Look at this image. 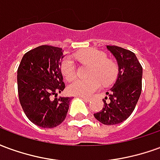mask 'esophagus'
Segmentation results:
<instances>
[{"instance_id":"esophagus-1","label":"esophagus","mask_w":160,"mask_h":160,"mask_svg":"<svg viewBox=\"0 0 160 160\" xmlns=\"http://www.w3.org/2000/svg\"><path fill=\"white\" fill-rule=\"evenodd\" d=\"M80 98H82L84 101H86V102H90L91 98H87V97H82V96H80Z\"/></svg>"}]
</instances>
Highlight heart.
<instances>
[{"mask_svg":"<svg viewBox=\"0 0 160 160\" xmlns=\"http://www.w3.org/2000/svg\"><path fill=\"white\" fill-rule=\"evenodd\" d=\"M75 57L81 62L92 65L89 79L76 78L72 80L68 87L70 94L75 96L88 97L98 90L101 87V81L104 85L113 82L118 76V68L117 64L106 59V54L94 48L86 49L76 53ZM62 73L66 80H71L75 76L76 67L70 57H66L61 65Z\"/></svg>","mask_w":160,"mask_h":160,"instance_id":"heart-1","label":"heart"}]
</instances>
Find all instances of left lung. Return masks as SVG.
<instances>
[{
    "label": "left lung",
    "instance_id": "1",
    "mask_svg": "<svg viewBox=\"0 0 160 160\" xmlns=\"http://www.w3.org/2000/svg\"><path fill=\"white\" fill-rule=\"evenodd\" d=\"M106 48L117 60L118 78L103 99L102 111L95 113L94 118L101 123L115 125L122 122L134 111L141 93L142 67L130 50L118 46Z\"/></svg>",
    "mask_w": 160,
    "mask_h": 160
}]
</instances>
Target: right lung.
Returning a JSON list of instances; mask_svg holds the SVG:
<instances>
[{
	"mask_svg": "<svg viewBox=\"0 0 160 160\" xmlns=\"http://www.w3.org/2000/svg\"><path fill=\"white\" fill-rule=\"evenodd\" d=\"M62 49L49 45L38 46L26 53L17 72L20 104L32 122L43 128L56 127L65 120L71 98L51 96L64 88L61 65Z\"/></svg>",
	"mask_w": 160,
	"mask_h": 160,
	"instance_id": "1",
	"label": "right lung"
}]
</instances>
